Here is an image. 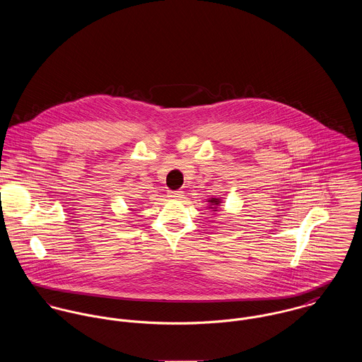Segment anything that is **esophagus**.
I'll return each instance as SVG.
<instances>
[{"label": "esophagus", "instance_id": "1", "mask_svg": "<svg viewBox=\"0 0 362 362\" xmlns=\"http://www.w3.org/2000/svg\"><path fill=\"white\" fill-rule=\"evenodd\" d=\"M183 196H185V193L183 192H180V190H175V192H168V197H170V199H173V200H180V199H183Z\"/></svg>", "mask_w": 362, "mask_h": 362}]
</instances>
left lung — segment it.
Listing matches in <instances>:
<instances>
[{"label":"left lung","mask_w":362,"mask_h":362,"mask_svg":"<svg viewBox=\"0 0 362 362\" xmlns=\"http://www.w3.org/2000/svg\"><path fill=\"white\" fill-rule=\"evenodd\" d=\"M208 202H209V208H211V209H214V211H218L216 208L221 205V200H219V199H209Z\"/></svg>","instance_id":"obj_1"}]
</instances>
